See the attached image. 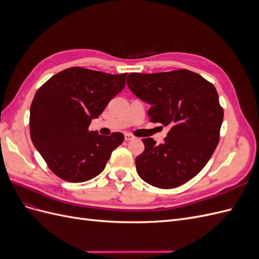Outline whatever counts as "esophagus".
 Segmentation results:
<instances>
[{
	"instance_id": "esophagus-1",
	"label": "esophagus",
	"mask_w": 259,
	"mask_h": 259,
	"mask_svg": "<svg viewBox=\"0 0 259 259\" xmlns=\"http://www.w3.org/2000/svg\"><path fill=\"white\" fill-rule=\"evenodd\" d=\"M124 138H125V140H126V142H130V140L135 139V136H133L132 134H130V133H125Z\"/></svg>"
}]
</instances>
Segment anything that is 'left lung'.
I'll use <instances>...</instances> for the list:
<instances>
[{"label":"left lung","mask_w":259,"mask_h":259,"mask_svg":"<svg viewBox=\"0 0 259 259\" xmlns=\"http://www.w3.org/2000/svg\"><path fill=\"white\" fill-rule=\"evenodd\" d=\"M127 85L151 106L148 115L152 122L170 127L163 144L143 139L145 150L136 158L138 175L161 189L189 182L206 165L221 137L224 109L215 86L186 69L130 73Z\"/></svg>","instance_id":"1"}]
</instances>
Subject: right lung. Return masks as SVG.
<instances>
[{
    "label": "right lung",
    "mask_w": 259,
    "mask_h": 259,
    "mask_svg": "<svg viewBox=\"0 0 259 259\" xmlns=\"http://www.w3.org/2000/svg\"><path fill=\"white\" fill-rule=\"evenodd\" d=\"M126 75L72 67L37 90L30 108V136L55 175L83 183L104 170L124 135L103 136L89 126L124 89Z\"/></svg>",
    "instance_id": "add662e5"
}]
</instances>
